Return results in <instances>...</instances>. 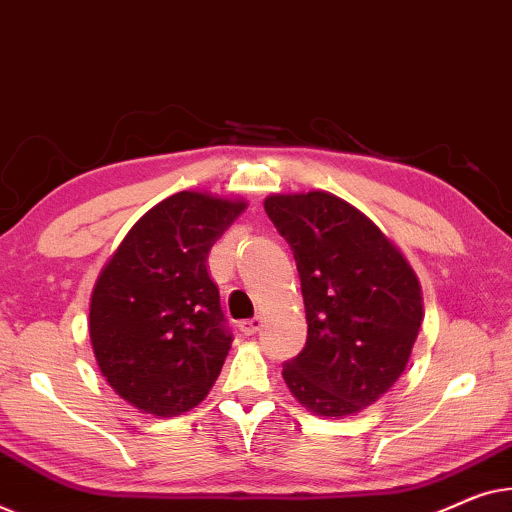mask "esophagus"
<instances>
[{
    "label": "esophagus",
    "instance_id": "34e87169",
    "mask_svg": "<svg viewBox=\"0 0 512 512\" xmlns=\"http://www.w3.org/2000/svg\"><path fill=\"white\" fill-rule=\"evenodd\" d=\"M241 331L246 336H253V334H257L259 329H262V318H259V315H255V318H250V320H243L241 322Z\"/></svg>",
    "mask_w": 512,
    "mask_h": 512
}]
</instances>
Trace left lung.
<instances>
[{"label": "left lung", "mask_w": 512, "mask_h": 512, "mask_svg": "<svg viewBox=\"0 0 512 512\" xmlns=\"http://www.w3.org/2000/svg\"><path fill=\"white\" fill-rule=\"evenodd\" d=\"M264 211L290 243L308 322L285 385L313 415H355L406 371L424 318L420 280L397 243L336 194L276 192Z\"/></svg>", "instance_id": "left-lung-1"}]
</instances>
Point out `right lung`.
<instances>
[{"instance_id":"obj_1","label":"right lung","mask_w":512,"mask_h":512,"mask_svg":"<svg viewBox=\"0 0 512 512\" xmlns=\"http://www.w3.org/2000/svg\"><path fill=\"white\" fill-rule=\"evenodd\" d=\"M248 204L183 190L143 213L99 273L90 343L115 394L155 417L199 406L232 334L206 259Z\"/></svg>"}]
</instances>
